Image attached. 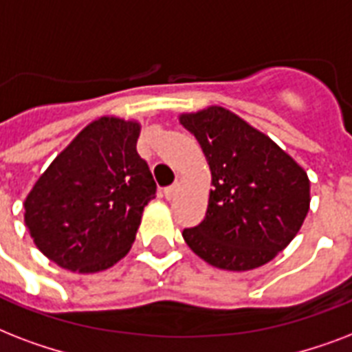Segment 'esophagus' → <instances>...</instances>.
<instances>
[{"mask_svg": "<svg viewBox=\"0 0 352 352\" xmlns=\"http://www.w3.org/2000/svg\"><path fill=\"white\" fill-rule=\"evenodd\" d=\"M178 189H179L178 184L168 185V187H165V189H163V195H165V198H167V200H173L174 196H176V192H178Z\"/></svg>", "mask_w": 352, "mask_h": 352, "instance_id": "obj_1", "label": "esophagus"}]
</instances>
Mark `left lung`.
<instances>
[{
  "mask_svg": "<svg viewBox=\"0 0 352 352\" xmlns=\"http://www.w3.org/2000/svg\"><path fill=\"white\" fill-rule=\"evenodd\" d=\"M179 122L198 139L214 187L206 219L182 233L187 246L206 263L233 272L272 261L309 213L307 173L226 108L185 113Z\"/></svg>",
  "mask_w": 352,
  "mask_h": 352,
  "instance_id": "8db88e82",
  "label": "left lung"
}]
</instances>
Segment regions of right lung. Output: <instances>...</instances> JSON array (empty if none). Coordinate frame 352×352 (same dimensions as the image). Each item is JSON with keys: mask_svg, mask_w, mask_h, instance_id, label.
I'll return each mask as SVG.
<instances>
[{"mask_svg": "<svg viewBox=\"0 0 352 352\" xmlns=\"http://www.w3.org/2000/svg\"><path fill=\"white\" fill-rule=\"evenodd\" d=\"M139 124L100 117L84 128L25 198V224L38 250L78 274H95L132 248L141 214L156 196L138 154Z\"/></svg>", "mask_w": 352, "mask_h": 352, "instance_id": "1", "label": "right lung"}]
</instances>
